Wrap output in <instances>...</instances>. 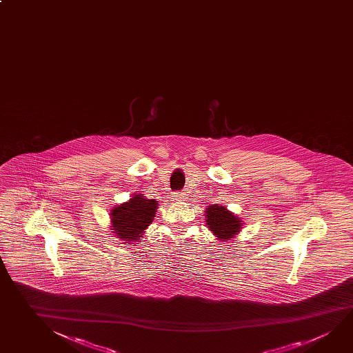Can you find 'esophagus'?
I'll use <instances>...</instances> for the list:
<instances>
[{"instance_id":"1","label":"esophagus","mask_w":353,"mask_h":353,"mask_svg":"<svg viewBox=\"0 0 353 353\" xmlns=\"http://www.w3.org/2000/svg\"><path fill=\"white\" fill-rule=\"evenodd\" d=\"M174 201H185L187 198V193L185 192H179V193H174Z\"/></svg>"}]
</instances>
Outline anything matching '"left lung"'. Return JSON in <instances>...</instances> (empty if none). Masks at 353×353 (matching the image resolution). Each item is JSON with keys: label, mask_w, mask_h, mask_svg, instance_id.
Instances as JSON below:
<instances>
[{"label": "left lung", "mask_w": 353, "mask_h": 353, "mask_svg": "<svg viewBox=\"0 0 353 353\" xmlns=\"http://www.w3.org/2000/svg\"><path fill=\"white\" fill-rule=\"evenodd\" d=\"M205 224L210 232L216 236V241H229L239 234L243 228L241 216H235L230 210L221 204H210L204 210Z\"/></svg>", "instance_id": "left-lung-1"}]
</instances>
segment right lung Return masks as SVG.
Wrapping results in <instances>:
<instances>
[{
  "instance_id": "1",
  "label": "right lung",
  "mask_w": 353,
  "mask_h": 353,
  "mask_svg": "<svg viewBox=\"0 0 353 353\" xmlns=\"http://www.w3.org/2000/svg\"><path fill=\"white\" fill-rule=\"evenodd\" d=\"M157 208L159 201L149 199L143 193H134L128 202L110 210V232L123 243L134 244L140 241L145 230L154 221Z\"/></svg>"
}]
</instances>
